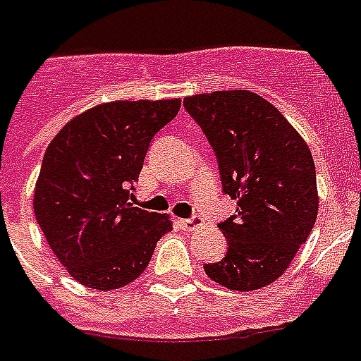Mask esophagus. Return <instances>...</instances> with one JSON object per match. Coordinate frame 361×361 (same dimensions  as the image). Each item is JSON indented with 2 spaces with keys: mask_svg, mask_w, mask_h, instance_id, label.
Instances as JSON below:
<instances>
[{
  "mask_svg": "<svg viewBox=\"0 0 361 361\" xmlns=\"http://www.w3.org/2000/svg\"><path fill=\"white\" fill-rule=\"evenodd\" d=\"M200 222H202V219H200L197 215H194V216H190V219H180V221H178V224H180V228L183 230H194L197 224H200Z\"/></svg>",
  "mask_w": 361,
  "mask_h": 361,
  "instance_id": "34e87169",
  "label": "esophagus"
}]
</instances>
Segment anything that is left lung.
<instances>
[{"label":"left lung","mask_w":361,"mask_h":361,"mask_svg":"<svg viewBox=\"0 0 361 361\" xmlns=\"http://www.w3.org/2000/svg\"><path fill=\"white\" fill-rule=\"evenodd\" d=\"M213 146L222 192L238 202L219 222L224 259L203 264L211 280L234 291L280 278L308 240L318 216L312 154L293 126L251 91H215L184 99Z\"/></svg>","instance_id":"obj_1"}]
</instances>
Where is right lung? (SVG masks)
Here are the masks:
<instances>
[{
	"label": "right lung",
	"instance_id": "obj_1",
	"mask_svg": "<svg viewBox=\"0 0 361 361\" xmlns=\"http://www.w3.org/2000/svg\"><path fill=\"white\" fill-rule=\"evenodd\" d=\"M180 100H119L75 116L45 150L34 213L49 247L70 276L97 291L145 272L171 221L133 207L152 137Z\"/></svg>",
	"mask_w": 361,
	"mask_h": 361
}]
</instances>
